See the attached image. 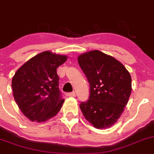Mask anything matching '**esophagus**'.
Wrapping results in <instances>:
<instances>
[{
    "mask_svg": "<svg viewBox=\"0 0 154 154\" xmlns=\"http://www.w3.org/2000/svg\"><path fill=\"white\" fill-rule=\"evenodd\" d=\"M66 96H69V97H74V96H75V92H72V93H66Z\"/></svg>",
    "mask_w": 154,
    "mask_h": 154,
    "instance_id": "obj_1",
    "label": "esophagus"
}]
</instances>
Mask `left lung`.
<instances>
[{
  "mask_svg": "<svg viewBox=\"0 0 154 154\" xmlns=\"http://www.w3.org/2000/svg\"><path fill=\"white\" fill-rule=\"evenodd\" d=\"M78 61L90 84L89 99L81 103V110L95 128H110L128 104L131 75L120 61L99 50L82 54Z\"/></svg>",
  "mask_w": 154,
  "mask_h": 154,
  "instance_id": "1",
  "label": "left lung"
}]
</instances>
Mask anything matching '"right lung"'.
<instances>
[{
    "instance_id": "add662e5",
    "label": "right lung",
    "mask_w": 154,
    "mask_h": 154,
    "mask_svg": "<svg viewBox=\"0 0 154 154\" xmlns=\"http://www.w3.org/2000/svg\"><path fill=\"white\" fill-rule=\"evenodd\" d=\"M67 56L50 51L30 58L12 80L13 96L20 111L32 122H44L55 116L64 103L56 69Z\"/></svg>"
}]
</instances>
